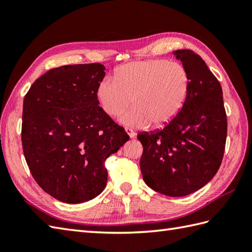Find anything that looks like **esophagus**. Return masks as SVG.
I'll return each mask as SVG.
<instances>
[{
	"label": "esophagus",
	"instance_id": "esophagus-1",
	"mask_svg": "<svg viewBox=\"0 0 252 252\" xmlns=\"http://www.w3.org/2000/svg\"><path fill=\"white\" fill-rule=\"evenodd\" d=\"M126 132L127 133V135L130 136V138H133L135 136V132L133 131L132 129H130V127H126Z\"/></svg>",
	"mask_w": 252,
	"mask_h": 252
}]
</instances>
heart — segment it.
<instances>
[{"label":"heart","mask_w":252,"mask_h":252,"mask_svg":"<svg viewBox=\"0 0 252 252\" xmlns=\"http://www.w3.org/2000/svg\"><path fill=\"white\" fill-rule=\"evenodd\" d=\"M189 91V76L178 62L146 60L122 65L115 79L105 78L96 88V99L107 115L119 116L123 126L142 129L167 125L184 106Z\"/></svg>","instance_id":"1"}]
</instances>
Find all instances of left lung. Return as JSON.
<instances>
[{
    "label": "left lung",
    "mask_w": 252,
    "mask_h": 252,
    "mask_svg": "<svg viewBox=\"0 0 252 252\" xmlns=\"http://www.w3.org/2000/svg\"><path fill=\"white\" fill-rule=\"evenodd\" d=\"M189 72L184 106L162 130L137 135L143 180L160 194L183 197L200 189L220 168L227 120L220 82L191 50L174 51Z\"/></svg>",
    "instance_id": "obj_1"
}]
</instances>
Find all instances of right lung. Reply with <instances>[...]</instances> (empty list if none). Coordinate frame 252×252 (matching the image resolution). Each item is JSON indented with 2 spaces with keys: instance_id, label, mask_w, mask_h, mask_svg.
<instances>
[{
  "instance_id": "add662e5",
  "label": "right lung",
  "mask_w": 252,
  "mask_h": 252,
  "mask_svg": "<svg viewBox=\"0 0 252 252\" xmlns=\"http://www.w3.org/2000/svg\"><path fill=\"white\" fill-rule=\"evenodd\" d=\"M105 69L98 63L51 69L25 96L21 142L27 164L41 189L63 202L98 196L108 176L105 160L130 138L96 99Z\"/></svg>"
}]
</instances>
